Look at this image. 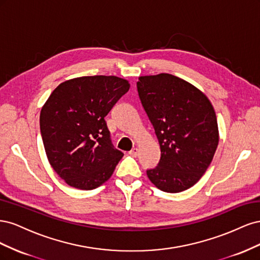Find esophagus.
Returning a JSON list of instances; mask_svg holds the SVG:
<instances>
[{
  "instance_id": "34e87169",
  "label": "esophagus",
  "mask_w": 260,
  "mask_h": 260,
  "mask_svg": "<svg viewBox=\"0 0 260 260\" xmlns=\"http://www.w3.org/2000/svg\"><path fill=\"white\" fill-rule=\"evenodd\" d=\"M129 154L131 155V156H133V157H137L138 155H139V149H138V147H133L131 151L129 152Z\"/></svg>"
}]
</instances>
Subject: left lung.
Wrapping results in <instances>:
<instances>
[{"instance_id": "1", "label": "left lung", "mask_w": 260, "mask_h": 260, "mask_svg": "<svg viewBox=\"0 0 260 260\" xmlns=\"http://www.w3.org/2000/svg\"><path fill=\"white\" fill-rule=\"evenodd\" d=\"M137 88L161 152L146 175L164 192L187 190L214 158L219 142L215 109L202 91L169 74L140 77Z\"/></svg>"}]
</instances>
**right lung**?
<instances>
[{
    "label": "right lung",
    "mask_w": 260,
    "mask_h": 260,
    "mask_svg": "<svg viewBox=\"0 0 260 260\" xmlns=\"http://www.w3.org/2000/svg\"><path fill=\"white\" fill-rule=\"evenodd\" d=\"M130 84L116 76H88L60 83L45 102L40 130L55 172L79 190L112 177L123 153L114 147L106 115Z\"/></svg>",
    "instance_id": "add662e5"
}]
</instances>
